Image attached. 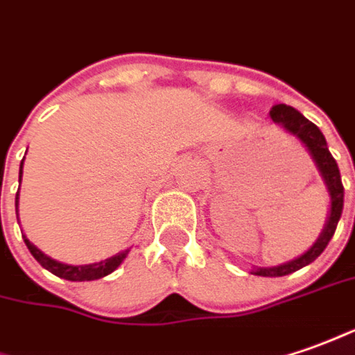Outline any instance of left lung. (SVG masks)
<instances>
[{"instance_id":"1","label":"left lung","mask_w":355,"mask_h":355,"mask_svg":"<svg viewBox=\"0 0 355 355\" xmlns=\"http://www.w3.org/2000/svg\"><path fill=\"white\" fill-rule=\"evenodd\" d=\"M270 118L272 122L279 126L284 132H288L289 136L299 139V144L307 149V153L313 159L315 167L319 171L320 178L327 187V192L330 196V208L329 216H327V223L320 231L319 239L313 243V247L307 248L301 257L293 260H288L278 266H252L250 274L254 276H264V278H278V276H288L291 272H297L303 266H309L313 260H317L322 254V250L327 248L330 239L336 231L340 216H342V208H344V187H342V178H340L338 165L334 157L330 155L329 147H327V139L322 136L319 128L315 126L311 120L303 116L299 110L288 105H276L270 110Z\"/></svg>"}]
</instances>
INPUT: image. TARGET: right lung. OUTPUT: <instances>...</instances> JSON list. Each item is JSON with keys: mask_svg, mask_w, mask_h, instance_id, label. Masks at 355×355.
Listing matches in <instances>:
<instances>
[{"mask_svg": "<svg viewBox=\"0 0 355 355\" xmlns=\"http://www.w3.org/2000/svg\"><path fill=\"white\" fill-rule=\"evenodd\" d=\"M25 161V159H23ZM23 161H21V167H19V182H21V177H23ZM19 208V192H17V198H15V209ZM19 216V214H17ZM25 239V245L26 248L31 250V254L35 257L36 262L46 268L48 272H52L54 276L58 278H64V279H69V282H91V279H101L108 276V274H112L114 270L124 262V259L128 257V252H130V248L126 250H122V252H118L114 257H110L107 260H101V262H93V264H64V262H60V260H54L52 257H48L44 254L40 248L33 245L28 239L23 235Z\"/></svg>", "mask_w": 355, "mask_h": 355, "instance_id": "1", "label": "right lung"}]
</instances>
